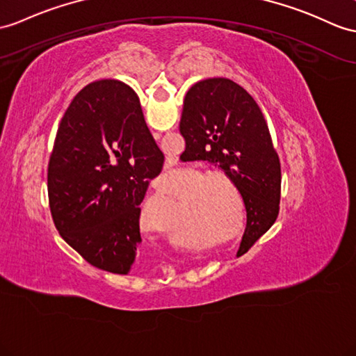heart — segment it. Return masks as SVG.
Returning <instances> with one entry per match:
<instances>
[{"label":"heart","instance_id":"heart-1","mask_svg":"<svg viewBox=\"0 0 356 356\" xmlns=\"http://www.w3.org/2000/svg\"><path fill=\"white\" fill-rule=\"evenodd\" d=\"M214 182H222L225 186L234 188L232 181L228 179L227 177H220V175H211V177H205L202 179H199L197 183H195L193 187H207L210 184H213ZM222 185H214L213 188L216 190V196H218V208L220 211V220L222 223H236V210H234V207L229 201V192L227 190V187ZM175 193V187H173L170 183H164L160 184L159 187V195L161 199H169Z\"/></svg>","mask_w":356,"mask_h":356}]
</instances>
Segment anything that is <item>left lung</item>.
<instances>
[{
	"label": "left lung",
	"instance_id": "left-lung-1",
	"mask_svg": "<svg viewBox=\"0 0 356 356\" xmlns=\"http://www.w3.org/2000/svg\"><path fill=\"white\" fill-rule=\"evenodd\" d=\"M179 131L187 157L218 163L238 188L248 222L237 255L248 252L275 223L281 201V163L258 104L228 78L197 81L186 93Z\"/></svg>",
	"mask_w": 356,
	"mask_h": 356
}]
</instances>
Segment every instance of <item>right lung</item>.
Masks as SVG:
<instances>
[{
    "label": "right lung",
    "mask_w": 356,
    "mask_h": 356,
    "mask_svg": "<svg viewBox=\"0 0 356 356\" xmlns=\"http://www.w3.org/2000/svg\"><path fill=\"white\" fill-rule=\"evenodd\" d=\"M164 155L122 81L86 86L58 125L48 199L60 236L89 264L127 275L142 243L140 205Z\"/></svg>",
    "instance_id": "obj_1"
}]
</instances>
